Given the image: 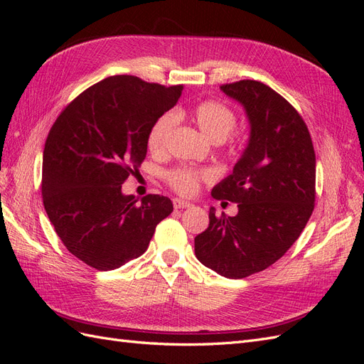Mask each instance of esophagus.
Instances as JSON below:
<instances>
[{
	"mask_svg": "<svg viewBox=\"0 0 364 364\" xmlns=\"http://www.w3.org/2000/svg\"><path fill=\"white\" fill-rule=\"evenodd\" d=\"M173 206L176 209H183V208H190L191 203L190 202H185L182 199H173Z\"/></svg>",
	"mask_w": 364,
	"mask_h": 364,
	"instance_id": "obj_1",
	"label": "esophagus"
}]
</instances>
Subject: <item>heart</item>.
Returning <instances> with one entry per match:
<instances>
[{
	"label": "heart",
	"mask_w": 364,
	"mask_h": 364,
	"mask_svg": "<svg viewBox=\"0 0 364 364\" xmlns=\"http://www.w3.org/2000/svg\"><path fill=\"white\" fill-rule=\"evenodd\" d=\"M191 118L202 134L214 142L225 141L237 124V115L228 105L218 100H203L191 109ZM179 114L165 112L155 119L149 129L147 146L153 153L167 149L168 139L178 123ZM232 138V142H237ZM211 179V173L191 167H176L165 173V181L171 188L182 196H193L203 181Z\"/></svg>",
	"instance_id": "obj_1"
}]
</instances>
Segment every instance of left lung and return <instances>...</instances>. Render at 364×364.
I'll use <instances>...</instances> for the list:
<instances>
[{"label":"left lung","instance_id":"8db88e82","mask_svg":"<svg viewBox=\"0 0 364 364\" xmlns=\"http://www.w3.org/2000/svg\"><path fill=\"white\" fill-rule=\"evenodd\" d=\"M245 106L250 138L234 171L217 183V200L238 203V214L215 215L194 238L203 266L230 279L270 267L299 238L316 200V155L299 112L257 80L220 86Z\"/></svg>","mask_w":364,"mask_h":364}]
</instances>
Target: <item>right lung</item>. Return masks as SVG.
<instances>
[{"mask_svg":"<svg viewBox=\"0 0 364 364\" xmlns=\"http://www.w3.org/2000/svg\"><path fill=\"white\" fill-rule=\"evenodd\" d=\"M182 91V85L112 75L77 95L50 129L43 208L63 246L90 267L114 270L141 257L171 214L168 197L147 194L136 203L121 185L146 158L150 126Z\"/></svg>","mask_w":364,"mask_h":364,"instance_id":"1","label":"right lung"}]
</instances>
